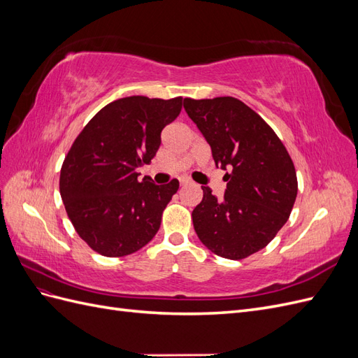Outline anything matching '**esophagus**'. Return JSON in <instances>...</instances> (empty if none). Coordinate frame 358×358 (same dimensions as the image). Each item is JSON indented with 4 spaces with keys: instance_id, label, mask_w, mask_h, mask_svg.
<instances>
[{
    "instance_id": "34e87169",
    "label": "esophagus",
    "mask_w": 358,
    "mask_h": 358,
    "mask_svg": "<svg viewBox=\"0 0 358 358\" xmlns=\"http://www.w3.org/2000/svg\"><path fill=\"white\" fill-rule=\"evenodd\" d=\"M179 182H180V187H185V185H188V183H191V180L188 178H180Z\"/></svg>"
}]
</instances>
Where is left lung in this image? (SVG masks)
I'll list each match as a JSON object with an SVG mask.
<instances>
[{"mask_svg": "<svg viewBox=\"0 0 358 358\" xmlns=\"http://www.w3.org/2000/svg\"><path fill=\"white\" fill-rule=\"evenodd\" d=\"M183 107L210 145L215 166L230 170L224 199L201 187L194 230L213 254L243 259L288 221L297 197L294 162L272 127L234 96L185 99Z\"/></svg>", "mask_w": 358, "mask_h": 358, "instance_id": "8db88e82", "label": "left lung"}]
</instances>
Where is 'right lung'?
I'll return each mask as SVG.
<instances>
[{
	"mask_svg": "<svg viewBox=\"0 0 358 358\" xmlns=\"http://www.w3.org/2000/svg\"><path fill=\"white\" fill-rule=\"evenodd\" d=\"M182 96L170 100L133 95L96 113L76 137L59 175V192L76 233L104 257L129 255L154 239L179 180L155 185L138 180L162 128L175 121Z\"/></svg>",
	"mask_w": 358,
	"mask_h": 358,
	"instance_id": "1",
	"label": "right lung"
}]
</instances>
